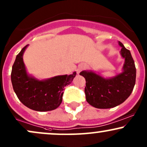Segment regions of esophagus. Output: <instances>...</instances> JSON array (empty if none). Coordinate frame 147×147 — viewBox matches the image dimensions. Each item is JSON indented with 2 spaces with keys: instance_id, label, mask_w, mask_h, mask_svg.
Returning <instances> with one entry per match:
<instances>
[{
  "instance_id": "esophagus-1",
  "label": "esophagus",
  "mask_w": 147,
  "mask_h": 147,
  "mask_svg": "<svg viewBox=\"0 0 147 147\" xmlns=\"http://www.w3.org/2000/svg\"><path fill=\"white\" fill-rule=\"evenodd\" d=\"M84 68V64H80L78 66V68L77 69V73L79 74L83 69Z\"/></svg>"
}]
</instances>
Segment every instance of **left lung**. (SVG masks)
I'll return each instance as SVG.
<instances>
[{
    "mask_svg": "<svg viewBox=\"0 0 147 147\" xmlns=\"http://www.w3.org/2000/svg\"><path fill=\"white\" fill-rule=\"evenodd\" d=\"M121 55L125 59L122 72L105 78L92 70H83L79 75L86 79V100L98 109H109L123 103L130 96L136 84V69L130 51L121 42Z\"/></svg>",
    "mask_w": 147,
    "mask_h": 147,
    "instance_id": "obj_1",
    "label": "left lung"
}]
</instances>
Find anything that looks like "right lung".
<instances>
[{"label": "right lung", "instance_id": "add662e5", "mask_svg": "<svg viewBox=\"0 0 147 147\" xmlns=\"http://www.w3.org/2000/svg\"><path fill=\"white\" fill-rule=\"evenodd\" d=\"M26 45L17 55L12 66L11 79L13 90L26 107L38 112H47L57 108L62 102L63 90L72 83L76 72L71 75H58L40 79L29 75L23 61Z\"/></svg>", "mask_w": 147, "mask_h": 147}]
</instances>
